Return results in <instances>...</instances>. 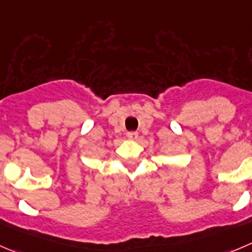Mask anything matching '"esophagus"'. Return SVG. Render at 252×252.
Masks as SVG:
<instances>
[{"label":"esophagus","mask_w":252,"mask_h":252,"mask_svg":"<svg viewBox=\"0 0 252 252\" xmlns=\"http://www.w3.org/2000/svg\"><path fill=\"white\" fill-rule=\"evenodd\" d=\"M127 138L128 140H137L138 138V133L135 132V131H131V132H127Z\"/></svg>","instance_id":"34e87169"}]
</instances>
